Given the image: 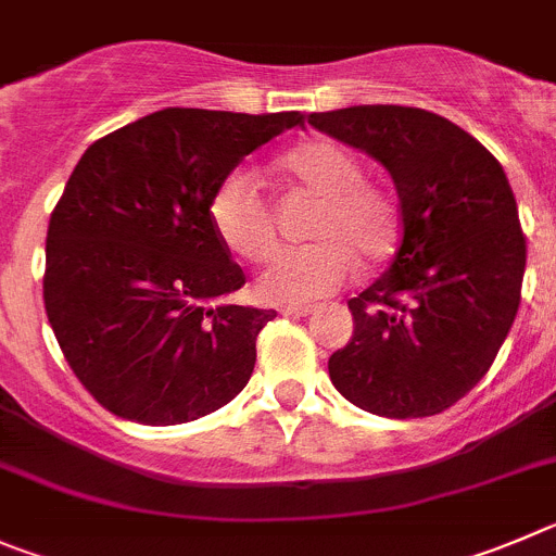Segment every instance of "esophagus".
<instances>
[{
	"label": "esophagus",
	"mask_w": 556,
	"mask_h": 556,
	"mask_svg": "<svg viewBox=\"0 0 556 556\" xmlns=\"http://www.w3.org/2000/svg\"><path fill=\"white\" fill-rule=\"evenodd\" d=\"M312 312H317V305H283V317H308Z\"/></svg>",
	"instance_id": "34e87169"
}]
</instances>
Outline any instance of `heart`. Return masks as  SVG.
Wrapping results in <instances>:
<instances>
[{
    "mask_svg": "<svg viewBox=\"0 0 556 556\" xmlns=\"http://www.w3.org/2000/svg\"><path fill=\"white\" fill-rule=\"evenodd\" d=\"M278 170L323 201L308 251L283 253L256 281L264 303L305 305L348 287L358 269L391 262L402 239V215L383 187L366 181L355 151L333 140H305L278 160ZM208 226L242 262H267L278 248L273 208L248 173H228L208 198Z\"/></svg>",
    "mask_w": 556,
    "mask_h": 556,
    "instance_id": "b5f03b06",
    "label": "heart"
}]
</instances>
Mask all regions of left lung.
<instances>
[{
    "instance_id": "8db88e82",
    "label": "left lung",
    "mask_w": 556,
    "mask_h": 556,
    "mask_svg": "<svg viewBox=\"0 0 556 556\" xmlns=\"http://www.w3.org/2000/svg\"><path fill=\"white\" fill-rule=\"evenodd\" d=\"M308 124L391 173L402 239L389 273L358 298L353 339L328 371L369 414H444L491 369L521 305L527 237L496 156L419 106L312 112Z\"/></svg>"
}]
</instances>
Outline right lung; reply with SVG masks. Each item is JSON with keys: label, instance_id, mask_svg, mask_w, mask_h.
I'll return each mask as SVG.
<instances>
[{"label": "right lung", "instance_id": "add662e5", "mask_svg": "<svg viewBox=\"0 0 556 556\" xmlns=\"http://www.w3.org/2000/svg\"><path fill=\"white\" fill-rule=\"evenodd\" d=\"M303 121L167 106L76 162L46 233L43 303L65 361L110 414L181 425L248 386L275 312L223 303L244 273L208 226V198Z\"/></svg>", "mask_w": 556, "mask_h": 556}]
</instances>
